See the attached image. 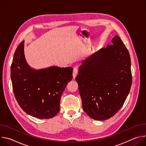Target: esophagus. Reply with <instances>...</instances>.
<instances>
[{"mask_svg": "<svg viewBox=\"0 0 146 146\" xmlns=\"http://www.w3.org/2000/svg\"><path fill=\"white\" fill-rule=\"evenodd\" d=\"M78 74V69L77 68H74L73 69V78H75L76 76Z\"/></svg>", "mask_w": 146, "mask_h": 146, "instance_id": "34e87169", "label": "esophagus"}]
</instances>
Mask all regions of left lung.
Segmentation results:
<instances>
[{
    "label": "left lung",
    "instance_id": "1",
    "mask_svg": "<svg viewBox=\"0 0 146 146\" xmlns=\"http://www.w3.org/2000/svg\"><path fill=\"white\" fill-rule=\"evenodd\" d=\"M84 60L76 80L82 108L95 120L112 117L122 108L132 85L131 58L121 38Z\"/></svg>",
    "mask_w": 146,
    "mask_h": 146
}]
</instances>
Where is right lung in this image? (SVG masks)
I'll list each match as a JSON object with an SVG mask.
<instances>
[{
  "label": "right lung",
  "instance_id": "obj_1",
  "mask_svg": "<svg viewBox=\"0 0 146 146\" xmlns=\"http://www.w3.org/2000/svg\"><path fill=\"white\" fill-rule=\"evenodd\" d=\"M73 69L51 66L35 69L27 63L24 41L18 46L11 66L13 92L19 106L28 114L39 119L55 116L60 99L72 79Z\"/></svg>",
  "mask_w": 146,
  "mask_h": 146
}]
</instances>
